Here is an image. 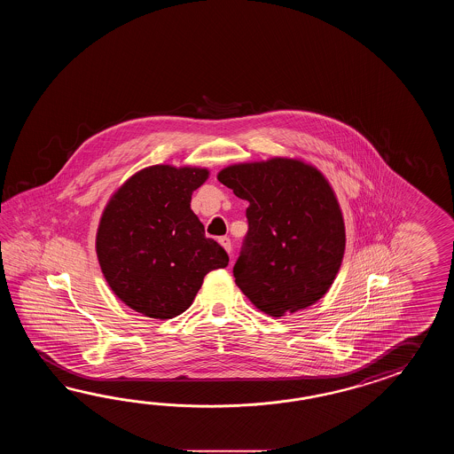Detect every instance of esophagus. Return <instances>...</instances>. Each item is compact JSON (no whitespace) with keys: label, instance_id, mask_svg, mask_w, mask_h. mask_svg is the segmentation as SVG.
Listing matches in <instances>:
<instances>
[{"label":"esophagus","instance_id":"obj_1","mask_svg":"<svg viewBox=\"0 0 454 454\" xmlns=\"http://www.w3.org/2000/svg\"><path fill=\"white\" fill-rule=\"evenodd\" d=\"M219 243L223 245V250L227 251V253H231V239H229V237H221V239H219Z\"/></svg>","mask_w":454,"mask_h":454}]
</instances>
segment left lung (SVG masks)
Listing matches in <instances>:
<instances>
[{"instance_id": "8db88e82", "label": "left lung", "mask_w": 454, "mask_h": 454, "mask_svg": "<svg viewBox=\"0 0 454 454\" xmlns=\"http://www.w3.org/2000/svg\"><path fill=\"white\" fill-rule=\"evenodd\" d=\"M217 180L248 201V231L233 266L251 303L280 318L317 303L336 279L346 227L325 175L299 159L229 165Z\"/></svg>"}]
</instances>
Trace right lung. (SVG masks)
<instances>
[{"instance_id": "add662e5", "label": "right lung", "mask_w": 454, "mask_h": 454, "mask_svg": "<svg viewBox=\"0 0 454 454\" xmlns=\"http://www.w3.org/2000/svg\"><path fill=\"white\" fill-rule=\"evenodd\" d=\"M207 176L200 167L153 165L128 178L104 209L96 239L100 270L116 297L145 317L182 315L204 276L229 264L190 207Z\"/></svg>"}]
</instances>
